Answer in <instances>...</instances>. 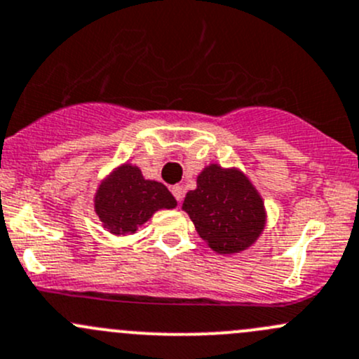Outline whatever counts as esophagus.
<instances>
[{"mask_svg":"<svg viewBox=\"0 0 359 359\" xmlns=\"http://www.w3.org/2000/svg\"><path fill=\"white\" fill-rule=\"evenodd\" d=\"M172 195H175V198L178 201V204H181V201H183V187H180V184H175V187L171 188Z\"/></svg>","mask_w":359,"mask_h":359,"instance_id":"obj_1","label":"esophagus"}]
</instances>
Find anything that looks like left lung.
Masks as SVG:
<instances>
[{
  "label": "left lung",
  "mask_w": 359,
  "mask_h": 359,
  "mask_svg": "<svg viewBox=\"0 0 359 359\" xmlns=\"http://www.w3.org/2000/svg\"><path fill=\"white\" fill-rule=\"evenodd\" d=\"M181 209L217 254L249 249L266 226L262 197L238 168L205 165L197 176V188L188 191Z\"/></svg>",
  "instance_id": "1"
}]
</instances>
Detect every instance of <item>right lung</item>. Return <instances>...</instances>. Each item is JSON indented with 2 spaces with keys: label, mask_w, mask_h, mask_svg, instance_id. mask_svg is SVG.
Segmentation results:
<instances>
[{
  "label": "right lung",
  "mask_w": 359,
  "mask_h": 359,
  "mask_svg": "<svg viewBox=\"0 0 359 359\" xmlns=\"http://www.w3.org/2000/svg\"><path fill=\"white\" fill-rule=\"evenodd\" d=\"M178 205L165 184L147 180L138 165L129 162L114 169L95 194V212L112 235H133L157 210Z\"/></svg>",
  "instance_id": "obj_1"
}]
</instances>
